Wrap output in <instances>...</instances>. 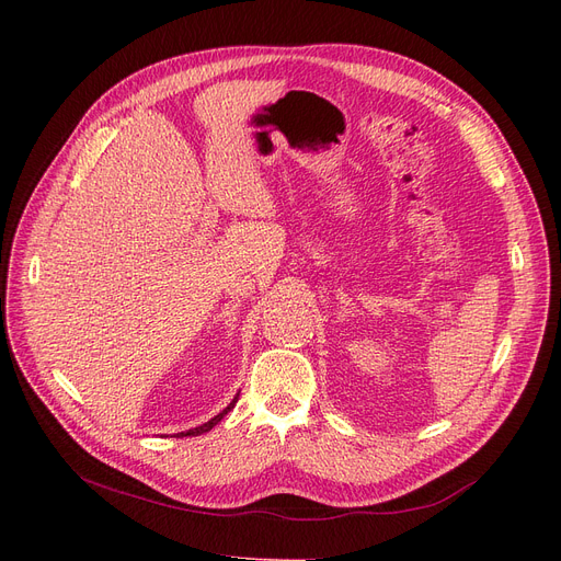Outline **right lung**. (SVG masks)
<instances>
[{"label":"right lung","instance_id":"obj_1","mask_svg":"<svg viewBox=\"0 0 561 561\" xmlns=\"http://www.w3.org/2000/svg\"><path fill=\"white\" fill-rule=\"evenodd\" d=\"M236 400H239V396H236L222 411H220V414L218 416H214L209 423H202V425H197V427H193V430H186V432H180V434H176V436H197V434H204V432H209V430H214L222 419H225V414H229V411L233 409V404H236Z\"/></svg>","mask_w":561,"mask_h":561}]
</instances>
